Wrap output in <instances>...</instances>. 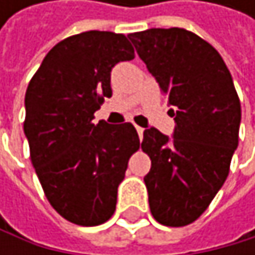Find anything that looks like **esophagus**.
<instances>
[{
    "label": "esophagus",
    "instance_id": "obj_1",
    "mask_svg": "<svg viewBox=\"0 0 255 255\" xmlns=\"http://www.w3.org/2000/svg\"><path fill=\"white\" fill-rule=\"evenodd\" d=\"M136 130H137V134H139V137L142 139V137H143V128H142V127H137V125H136Z\"/></svg>",
    "mask_w": 255,
    "mask_h": 255
}]
</instances>
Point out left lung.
<instances>
[{"instance_id": "8db88e82", "label": "left lung", "mask_w": 255, "mask_h": 255, "mask_svg": "<svg viewBox=\"0 0 255 255\" xmlns=\"http://www.w3.org/2000/svg\"><path fill=\"white\" fill-rule=\"evenodd\" d=\"M171 107L174 131L150 127L142 150L153 217L166 227L194 222L222 188L239 145L240 101L227 64L213 45L183 28L128 35Z\"/></svg>"}]
</instances>
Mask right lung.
<instances>
[{"label": "right lung", "instance_id": "right-lung-1", "mask_svg": "<svg viewBox=\"0 0 255 255\" xmlns=\"http://www.w3.org/2000/svg\"><path fill=\"white\" fill-rule=\"evenodd\" d=\"M134 50L121 33L90 30L56 44L25 92L24 134L52 207L68 222L109 220L139 136L130 122L93 124L112 96V70Z\"/></svg>", "mask_w": 255, "mask_h": 255}]
</instances>
